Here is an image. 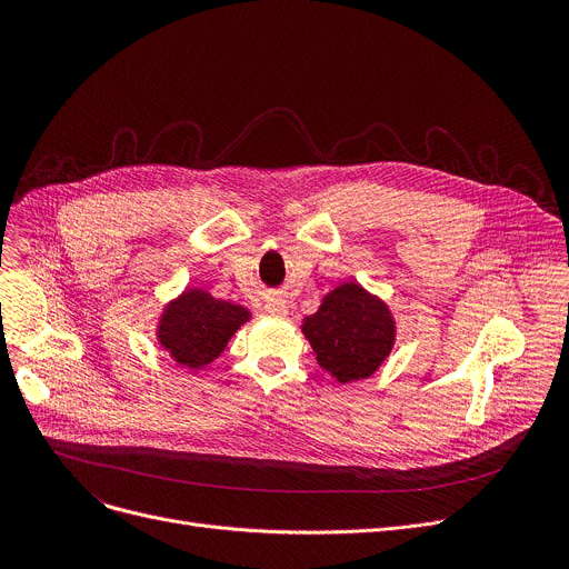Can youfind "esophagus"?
<instances>
[{"label": "esophagus", "instance_id": "1", "mask_svg": "<svg viewBox=\"0 0 569 569\" xmlns=\"http://www.w3.org/2000/svg\"><path fill=\"white\" fill-rule=\"evenodd\" d=\"M266 312H268L270 317L283 319V317L288 315V306H286V301H283V299H274V301L266 303Z\"/></svg>", "mask_w": 569, "mask_h": 569}]
</instances>
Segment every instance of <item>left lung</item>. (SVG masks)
<instances>
[{
	"label": "left lung",
	"mask_w": 569,
	"mask_h": 569,
	"mask_svg": "<svg viewBox=\"0 0 569 569\" xmlns=\"http://www.w3.org/2000/svg\"><path fill=\"white\" fill-rule=\"evenodd\" d=\"M301 331L319 367L345 385L369 378L385 362L396 340V321L385 301L349 281L321 299Z\"/></svg>",
	"instance_id": "1"
}]
</instances>
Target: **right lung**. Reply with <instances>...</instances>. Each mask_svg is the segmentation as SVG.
I'll return each instance as SVG.
<instances>
[{"label": "right lung", "mask_w": 569, "mask_h": 569, "mask_svg": "<svg viewBox=\"0 0 569 569\" xmlns=\"http://www.w3.org/2000/svg\"><path fill=\"white\" fill-rule=\"evenodd\" d=\"M250 310L216 299L200 288H187L159 317L157 340L171 358L187 369H202L213 362L250 319Z\"/></svg>", "instance_id": "right-lung-1"}]
</instances>
